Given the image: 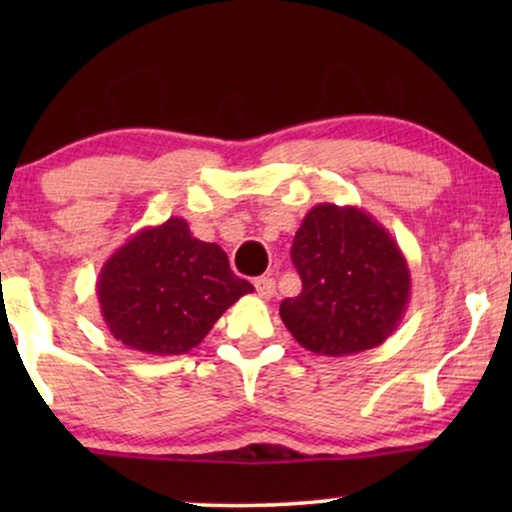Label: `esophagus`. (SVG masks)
I'll list each match as a JSON object with an SVG mask.
<instances>
[{
    "label": "esophagus",
    "mask_w": 512,
    "mask_h": 512,
    "mask_svg": "<svg viewBox=\"0 0 512 512\" xmlns=\"http://www.w3.org/2000/svg\"><path fill=\"white\" fill-rule=\"evenodd\" d=\"M254 286H256L258 296H261V298L275 296V279H272V277H256Z\"/></svg>",
    "instance_id": "1"
}]
</instances>
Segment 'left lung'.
<instances>
[{"label":"left lung","mask_w":512,"mask_h":512,"mask_svg":"<svg viewBox=\"0 0 512 512\" xmlns=\"http://www.w3.org/2000/svg\"><path fill=\"white\" fill-rule=\"evenodd\" d=\"M303 291L279 305L298 345L349 356L382 345L410 303V270L382 223L359 207L314 205L293 237Z\"/></svg>","instance_id":"left-lung-1"}]
</instances>
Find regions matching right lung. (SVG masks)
Returning <instances> with one entry per match:
<instances>
[{
  "label": "right lung",
  "instance_id": "right-lung-1",
  "mask_svg": "<svg viewBox=\"0 0 512 512\" xmlns=\"http://www.w3.org/2000/svg\"><path fill=\"white\" fill-rule=\"evenodd\" d=\"M251 291L254 286L230 270L226 251L193 237L181 216L132 235L97 277L109 333L153 356L191 352L221 314Z\"/></svg>",
  "mask_w": 512,
  "mask_h": 512
}]
</instances>
